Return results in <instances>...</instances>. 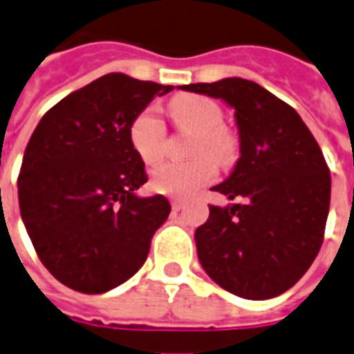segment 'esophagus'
<instances>
[{
	"instance_id": "1",
	"label": "esophagus",
	"mask_w": 354,
	"mask_h": 354,
	"mask_svg": "<svg viewBox=\"0 0 354 354\" xmlns=\"http://www.w3.org/2000/svg\"><path fill=\"white\" fill-rule=\"evenodd\" d=\"M171 209H174V211L185 209V201H180V199H171Z\"/></svg>"
}]
</instances>
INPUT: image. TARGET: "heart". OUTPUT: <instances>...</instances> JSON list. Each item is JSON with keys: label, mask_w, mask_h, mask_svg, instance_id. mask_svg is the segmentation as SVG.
<instances>
[{"label": "heart", "mask_w": 354, "mask_h": 354, "mask_svg": "<svg viewBox=\"0 0 354 354\" xmlns=\"http://www.w3.org/2000/svg\"><path fill=\"white\" fill-rule=\"evenodd\" d=\"M169 117L179 130L194 132L192 162H162L151 174V185L158 194L171 198H190L216 177V164H230L235 153L233 138L222 129L224 113L211 98L179 95L167 106ZM132 147L143 162L160 160L166 151V127L155 110H143L130 123ZM211 156L213 160L207 159Z\"/></svg>", "instance_id": "b5f03b06"}]
</instances>
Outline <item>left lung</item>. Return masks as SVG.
I'll use <instances>...</instances> for the list:
<instances>
[{
	"label": "left lung",
	"mask_w": 354,
	"mask_h": 354,
	"mask_svg": "<svg viewBox=\"0 0 354 354\" xmlns=\"http://www.w3.org/2000/svg\"><path fill=\"white\" fill-rule=\"evenodd\" d=\"M235 110L241 158L212 190L244 203L209 207L196 230L199 263L225 291L250 300L286 293L325 237L330 169L297 111L256 82L225 78L183 86Z\"/></svg>",
	"instance_id": "1"
}]
</instances>
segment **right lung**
Returning a JSON list of instances; mask_svg holds the SVG:
<instances>
[{
  "label": "right lung",
  "mask_w": 354,
  "mask_h": 354,
  "mask_svg": "<svg viewBox=\"0 0 354 354\" xmlns=\"http://www.w3.org/2000/svg\"><path fill=\"white\" fill-rule=\"evenodd\" d=\"M174 86L106 74L42 115L18 175V203L37 256L80 293L121 286L147 259L171 205L138 198L147 183L129 129L155 95Z\"/></svg>",
  "instance_id": "obj_1"
}]
</instances>
